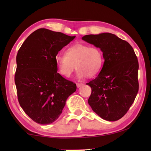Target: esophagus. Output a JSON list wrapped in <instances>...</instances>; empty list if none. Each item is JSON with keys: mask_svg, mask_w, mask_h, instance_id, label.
Listing matches in <instances>:
<instances>
[{"mask_svg": "<svg viewBox=\"0 0 151 151\" xmlns=\"http://www.w3.org/2000/svg\"><path fill=\"white\" fill-rule=\"evenodd\" d=\"M83 85H84L83 83H76V86H77V88L81 87V86H82Z\"/></svg>", "mask_w": 151, "mask_h": 151, "instance_id": "esophagus-1", "label": "esophagus"}]
</instances>
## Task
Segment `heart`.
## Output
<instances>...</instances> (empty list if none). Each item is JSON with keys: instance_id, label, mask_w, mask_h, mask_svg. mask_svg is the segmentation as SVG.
Returning <instances> with one entry per match:
<instances>
[{"instance_id": "heart-1", "label": "heart", "mask_w": 151, "mask_h": 151, "mask_svg": "<svg viewBox=\"0 0 151 151\" xmlns=\"http://www.w3.org/2000/svg\"><path fill=\"white\" fill-rule=\"evenodd\" d=\"M56 65L61 75L69 77L77 68V76L93 77L100 73L104 65L103 52L96 47L84 43H76L68 47L65 55L57 54Z\"/></svg>"}]
</instances>
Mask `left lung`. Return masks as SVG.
<instances>
[{
  "instance_id": "8db88e82",
  "label": "left lung",
  "mask_w": 151,
  "mask_h": 151,
  "mask_svg": "<svg viewBox=\"0 0 151 151\" xmlns=\"http://www.w3.org/2000/svg\"><path fill=\"white\" fill-rule=\"evenodd\" d=\"M100 48L104 65L98 76L86 85L92 92L88 103L102 119H121L133 103L139 91V62L129 42L109 32L88 35L82 38Z\"/></svg>"
}]
</instances>
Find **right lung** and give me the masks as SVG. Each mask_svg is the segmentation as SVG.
Here are the masks:
<instances>
[{
    "mask_svg": "<svg viewBox=\"0 0 151 151\" xmlns=\"http://www.w3.org/2000/svg\"><path fill=\"white\" fill-rule=\"evenodd\" d=\"M60 32L39 29L24 40L17 55L14 82L23 111L37 123L55 122L76 84L57 73L55 57L75 39Z\"/></svg>",
    "mask_w": 151,
    "mask_h": 151,
    "instance_id": "add662e5",
    "label": "right lung"
}]
</instances>
